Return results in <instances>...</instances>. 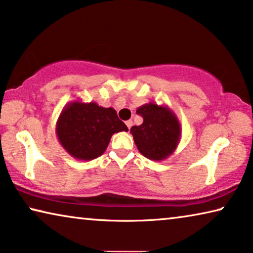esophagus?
I'll list each match as a JSON object with an SVG mask.
<instances>
[{
	"instance_id": "esophagus-1",
	"label": "esophagus",
	"mask_w": 253,
	"mask_h": 253,
	"mask_svg": "<svg viewBox=\"0 0 253 253\" xmlns=\"http://www.w3.org/2000/svg\"><path fill=\"white\" fill-rule=\"evenodd\" d=\"M126 126L128 127V129H130V127L133 126V122H131V120H127V122H126Z\"/></svg>"
}]
</instances>
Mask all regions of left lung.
<instances>
[{
  "instance_id": "1",
  "label": "left lung",
  "mask_w": 253,
  "mask_h": 253,
  "mask_svg": "<svg viewBox=\"0 0 253 253\" xmlns=\"http://www.w3.org/2000/svg\"><path fill=\"white\" fill-rule=\"evenodd\" d=\"M143 117V124L130 128L134 142L141 154L153 161L170 157L178 146L182 128L175 112L167 105L149 102L136 110Z\"/></svg>"
}]
</instances>
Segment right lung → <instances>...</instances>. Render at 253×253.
Segmentation results:
<instances>
[{
	"mask_svg": "<svg viewBox=\"0 0 253 253\" xmlns=\"http://www.w3.org/2000/svg\"><path fill=\"white\" fill-rule=\"evenodd\" d=\"M127 130L114 108L79 100L63 107L55 125L56 136L62 148L75 159L83 161L102 156L112 135Z\"/></svg>",
	"mask_w": 253,
	"mask_h": 253,
	"instance_id": "1",
	"label": "right lung"
}]
</instances>
